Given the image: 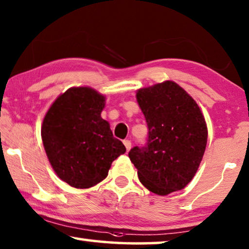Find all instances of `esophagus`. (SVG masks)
Here are the masks:
<instances>
[{"label": "esophagus", "instance_id": "1", "mask_svg": "<svg viewBox=\"0 0 249 249\" xmlns=\"http://www.w3.org/2000/svg\"><path fill=\"white\" fill-rule=\"evenodd\" d=\"M124 145L125 146V149H127V151H129L131 149V142L130 140H124Z\"/></svg>", "mask_w": 249, "mask_h": 249}]
</instances>
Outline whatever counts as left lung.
<instances>
[{
    "label": "left lung",
    "mask_w": 249,
    "mask_h": 249,
    "mask_svg": "<svg viewBox=\"0 0 249 249\" xmlns=\"http://www.w3.org/2000/svg\"><path fill=\"white\" fill-rule=\"evenodd\" d=\"M136 98L149 130L146 146L129 151L139 181L158 196L184 189L197 172L207 147L202 111L173 81L139 89Z\"/></svg>",
    "instance_id": "1"
}]
</instances>
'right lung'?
I'll use <instances>...</instances> for the list:
<instances>
[{"instance_id": "1", "label": "right lung", "mask_w": 249, "mask_h": 249, "mask_svg": "<svg viewBox=\"0 0 249 249\" xmlns=\"http://www.w3.org/2000/svg\"><path fill=\"white\" fill-rule=\"evenodd\" d=\"M106 96L89 86H74L47 111L41 139L57 176L76 189H89L107 176L112 161L125 153L109 122L101 118Z\"/></svg>"}]
</instances>
